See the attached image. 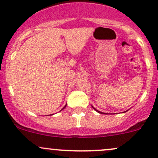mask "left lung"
Returning <instances> with one entry per match:
<instances>
[{"label": "left lung", "instance_id": "8db88e82", "mask_svg": "<svg viewBox=\"0 0 158 158\" xmlns=\"http://www.w3.org/2000/svg\"><path fill=\"white\" fill-rule=\"evenodd\" d=\"M92 108H93V109H95V111H97V112H98V113H100V114H107V113H104V112H102V111H98V110H97V109H95V108H94V107H93V106H92Z\"/></svg>", "mask_w": 158, "mask_h": 158}]
</instances>
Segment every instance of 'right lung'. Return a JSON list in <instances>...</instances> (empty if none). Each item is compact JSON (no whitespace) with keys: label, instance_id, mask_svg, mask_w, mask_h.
Returning <instances> with one entry per match:
<instances>
[{"label":"right lung","instance_id":"obj_1","mask_svg":"<svg viewBox=\"0 0 158 158\" xmlns=\"http://www.w3.org/2000/svg\"><path fill=\"white\" fill-rule=\"evenodd\" d=\"M66 106H64V107H63V109H62L61 110H60V111H62V110H63V109H65V108H66ZM52 114H51V115H52Z\"/></svg>","mask_w":158,"mask_h":158}]
</instances>
